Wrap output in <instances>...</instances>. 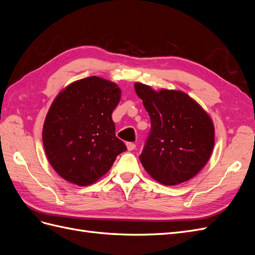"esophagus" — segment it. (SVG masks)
I'll list each match as a JSON object with an SVG mask.
<instances>
[{
  "instance_id": "esophagus-1",
  "label": "esophagus",
  "mask_w": 255,
  "mask_h": 255,
  "mask_svg": "<svg viewBox=\"0 0 255 255\" xmlns=\"http://www.w3.org/2000/svg\"><path fill=\"white\" fill-rule=\"evenodd\" d=\"M127 146L128 151H133L136 148V144L134 142H127Z\"/></svg>"
}]
</instances>
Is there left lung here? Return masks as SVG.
Segmentation results:
<instances>
[{
  "label": "left lung",
  "instance_id": "left-lung-1",
  "mask_svg": "<svg viewBox=\"0 0 255 255\" xmlns=\"http://www.w3.org/2000/svg\"><path fill=\"white\" fill-rule=\"evenodd\" d=\"M134 87L151 120L139 156L145 171L164 185L190 180L207 163L214 148L210 116L182 91H154L141 83Z\"/></svg>",
  "mask_w": 255,
  "mask_h": 255
}]
</instances>
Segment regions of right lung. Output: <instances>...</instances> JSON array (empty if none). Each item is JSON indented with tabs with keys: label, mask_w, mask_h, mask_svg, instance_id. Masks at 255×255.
Instances as JSON below:
<instances>
[{
	"label": "right lung",
	"mask_w": 255,
	"mask_h": 255,
	"mask_svg": "<svg viewBox=\"0 0 255 255\" xmlns=\"http://www.w3.org/2000/svg\"><path fill=\"white\" fill-rule=\"evenodd\" d=\"M120 98L115 83L89 76L70 84L54 100L42 141L51 166L63 179L79 186L90 185L127 151L112 118Z\"/></svg>",
	"instance_id": "1"
}]
</instances>
